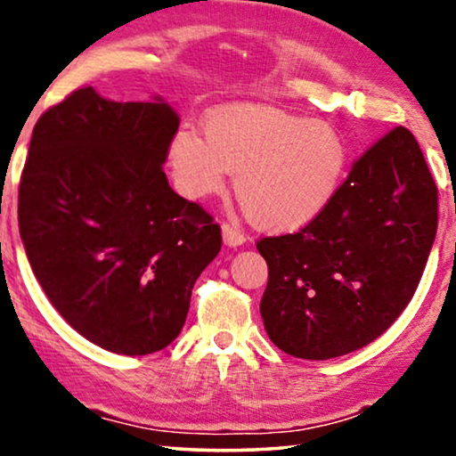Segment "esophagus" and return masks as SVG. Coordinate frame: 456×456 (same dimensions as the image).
Masks as SVG:
<instances>
[{
  "instance_id": "obj_1",
  "label": "esophagus",
  "mask_w": 456,
  "mask_h": 456,
  "mask_svg": "<svg viewBox=\"0 0 456 456\" xmlns=\"http://www.w3.org/2000/svg\"><path fill=\"white\" fill-rule=\"evenodd\" d=\"M222 239H224V245H226V247H240L242 242L247 240L245 234H242L236 226H232V224H224V226H222Z\"/></svg>"
}]
</instances>
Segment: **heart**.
<instances>
[{
    "mask_svg": "<svg viewBox=\"0 0 456 456\" xmlns=\"http://www.w3.org/2000/svg\"><path fill=\"white\" fill-rule=\"evenodd\" d=\"M174 186L192 201L224 191L226 172L248 220L270 232H292L332 203L346 166V147L322 120L272 108L230 105L203 122V139L180 128L167 145Z\"/></svg>",
    "mask_w": 456,
    "mask_h": 456,
    "instance_id": "heart-1",
    "label": "heart"
}]
</instances>
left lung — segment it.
Instances as JSON below:
<instances>
[{
    "instance_id": "1",
    "label": "left lung",
    "mask_w": 456,
    "mask_h": 456,
    "mask_svg": "<svg viewBox=\"0 0 456 456\" xmlns=\"http://www.w3.org/2000/svg\"><path fill=\"white\" fill-rule=\"evenodd\" d=\"M436 228L438 189L415 136L396 126L354 161L317 220L257 242L270 340L311 361L370 345L413 298Z\"/></svg>"
}]
</instances>
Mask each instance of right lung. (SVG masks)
<instances>
[{
  "mask_svg": "<svg viewBox=\"0 0 456 456\" xmlns=\"http://www.w3.org/2000/svg\"><path fill=\"white\" fill-rule=\"evenodd\" d=\"M178 124L159 95L122 103L85 86L33 128L18 189L24 251L60 315L110 353L170 345L222 248L220 226L161 170Z\"/></svg>",
  "mask_w": 456,
  "mask_h": 456,
  "instance_id": "right-lung-1",
  "label": "right lung"
}]
</instances>
